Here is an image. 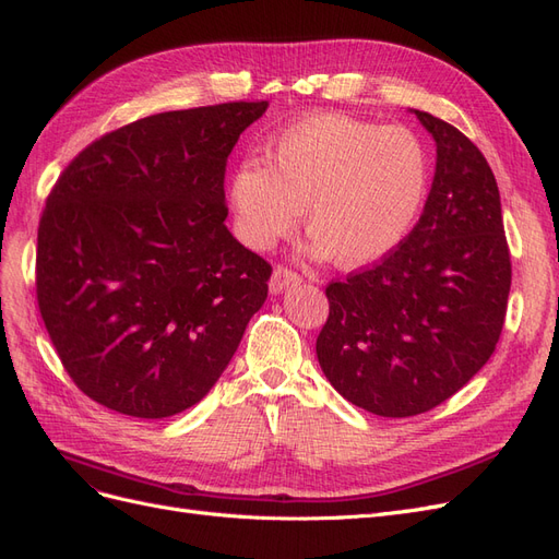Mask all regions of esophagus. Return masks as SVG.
<instances>
[{
	"mask_svg": "<svg viewBox=\"0 0 559 559\" xmlns=\"http://www.w3.org/2000/svg\"><path fill=\"white\" fill-rule=\"evenodd\" d=\"M297 283H299V274H297V272H293V269H287V266L278 264V266L274 269L272 281H269V287H272V293H274V295H278V293H283V290H285V287L297 285Z\"/></svg>",
	"mask_w": 559,
	"mask_h": 559,
	"instance_id": "obj_1",
	"label": "esophagus"
}]
</instances>
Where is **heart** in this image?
Masks as SVG:
<instances>
[{
    "instance_id": "heart-1",
    "label": "heart",
    "mask_w": 559,
    "mask_h": 559,
    "mask_svg": "<svg viewBox=\"0 0 559 559\" xmlns=\"http://www.w3.org/2000/svg\"><path fill=\"white\" fill-rule=\"evenodd\" d=\"M230 181L239 237L266 248L290 235L304 210L316 255L366 266L405 241L428 195L430 160L405 127L320 112L287 127Z\"/></svg>"
}]
</instances>
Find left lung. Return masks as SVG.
<instances>
[{"label": "left lung", "instance_id": "left-lung-1", "mask_svg": "<svg viewBox=\"0 0 559 559\" xmlns=\"http://www.w3.org/2000/svg\"><path fill=\"white\" fill-rule=\"evenodd\" d=\"M438 144L424 214L373 266L326 285L316 343L343 399L380 417H415L465 386L500 341L511 255L498 181L467 135L415 110Z\"/></svg>", "mask_w": 559, "mask_h": 559}]
</instances>
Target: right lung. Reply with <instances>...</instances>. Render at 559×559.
<instances>
[{
    "label": "right lung",
    "instance_id": "1",
    "mask_svg": "<svg viewBox=\"0 0 559 559\" xmlns=\"http://www.w3.org/2000/svg\"><path fill=\"white\" fill-rule=\"evenodd\" d=\"M266 100L138 119L82 150L38 223L36 299L75 386L163 419L200 403L266 299L272 264L225 227V165Z\"/></svg>",
    "mask_w": 559,
    "mask_h": 559
}]
</instances>
